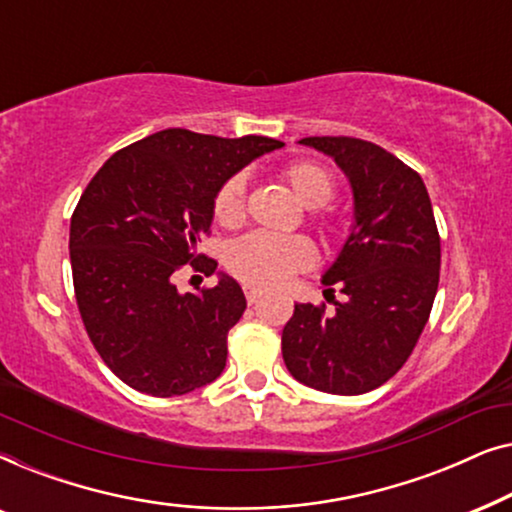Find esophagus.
Instances as JSON below:
<instances>
[{
  "label": "esophagus",
  "instance_id": "esophagus-1",
  "mask_svg": "<svg viewBox=\"0 0 512 512\" xmlns=\"http://www.w3.org/2000/svg\"><path fill=\"white\" fill-rule=\"evenodd\" d=\"M244 298H247L249 305H254L258 298H261V289L254 284H244Z\"/></svg>",
  "mask_w": 512,
  "mask_h": 512
}]
</instances>
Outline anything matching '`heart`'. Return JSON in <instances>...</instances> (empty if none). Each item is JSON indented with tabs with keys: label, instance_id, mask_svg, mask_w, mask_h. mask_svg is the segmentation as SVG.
<instances>
[{
	"label": "heart",
	"instance_id": "1",
	"mask_svg": "<svg viewBox=\"0 0 512 512\" xmlns=\"http://www.w3.org/2000/svg\"><path fill=\"white\" fill-rule=\"evenodd\" d=\"M282 179L296 195L300 205L312 209V219L317 221L321 235H333L338 230V216L326 202L335 195V177L328 167L317 160H296L282 170ZM244 195L247 179L244 174L230 177L214 193L212 214L226 228H235L244 221ZM314 261L312 244L300 235H270L249 233L235 240L228 247L226 265L237 279L254 286H279L286 279L310 268Z\"/></svg>",
	"mask_w": 512,
	"mask_h": 512
}]
</instances>
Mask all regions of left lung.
Here are the masks:
<instances>
[{
  "label": "left lung",
  "instance_id": "left-lung-1",
  "mask_svg": "<svg viewBox=\"0 0 512 512\" xmlns=\"http://www.w3.org/2000/svg\"><path fill=\"white\" fill-rule=\"evenodd\" d=\"M335 158L354 188L356 223L324 275L326 305H296L282 331L289 373L338 396L391 380L415 349L440 279V235L419 174L356 137H305ZM338 285L346 293L335 301Z\"/></svg>",
  "mask_w": 512,
  "mask_h": 512
}]
</instances>
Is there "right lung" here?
I'll return each instance as SVG.
<instances>
[{
    "label": "right lung",
    "instance_id": "right-lung-1",
    "mask_svg": "<svg viewBox=\"0 0 512 512\" xmlns=\"http://www.w3.org/2000/svg\"><path fill=\"white\" fill-rule=\"evenodd\" d=\"M282 142L160 130L116 151L81 193L69 226L74 296L97 354L118 380L158 398L181 396L226 368L228 331L247 300L223 277L179 293L186 265L209 277L198 254L212 226L214 193L230 174Z\"/></svg>",
    "mask_w": 512,
    "mask_h": 512
}]
</instances>
